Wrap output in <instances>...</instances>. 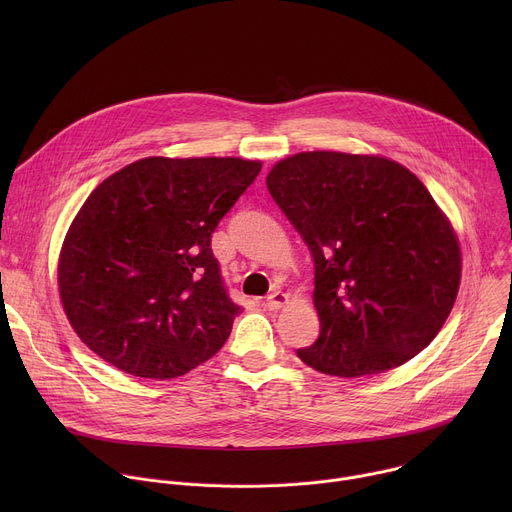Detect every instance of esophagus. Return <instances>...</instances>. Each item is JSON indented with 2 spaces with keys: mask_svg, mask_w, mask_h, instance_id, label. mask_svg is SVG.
I'll return each instance as SVG.
<instances>
[{
  "mask_svg": "<svg viewBox=\"0 0 512 512\" xmlns=\"http://www.w3.org/2000/svg\"><path fill=\"white\" fill-rule=\"evenodd\" d=\"M285 304H287V296L283 294V291H279V289L271 291V294H269L267 300H265V306H267L269 310H279V308H283Z\"/></svg>",
  "mask_w": 512,
  "mask_h": 512,
  "instance_id": "obj_1",
  "label": "esophagus"
}]
</instances>
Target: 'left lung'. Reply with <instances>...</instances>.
I'll return each mask as SVG.
<instances>
[{
	"label": "left lung",
	"instance_id": "left-lung-1",
	"mask_svg": "<svg viewBox=\"0 0 512 512\" xmlns=\"http://www.w3.org/2000/svg\"><path fill=\"white\" fill-rule=\"evenodd\" d=\"M265 182L314 257L320 336L298 356L354 379L419 354L462 277L458 237L423 182L393 160L342 152L289 156Z\"/></svg>",
	"mask_w": 512,
	"mask_h": 512
}]
</instances>
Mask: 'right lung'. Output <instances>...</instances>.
Instances as JSON below:
<instances>
[{"mask_svg": "<svg viewBox=\"0 0 512 512\" xmlns=\"http://www.w3.org/2000/svg\"><path fill=\"white\" fill-rule=\"evenodd\" d=\"M261 172L241 158H143L103 180L60 251L70 326L141 379H176L227 342L241 308L210 237Z\"/></svg>", "mask_w": 512, "mask_h": 512, "instance_id": "obj_1", "label": "right lung"}]
</instances>
